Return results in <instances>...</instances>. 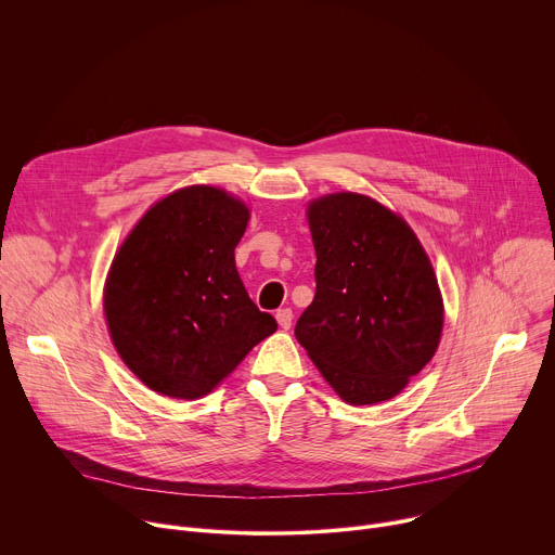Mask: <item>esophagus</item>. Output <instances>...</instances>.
Listing matches in <instances>:
<instances>
[{"mask_svg":"<svg viewBox=\"0 0 555 555\" xmlns=\"http://www.w3.org/2000/svg\"><path fill=\"white\" fill-rule=\"evenodd\" d=\"M292 319H294L292 309H287V307H285V309H279V311H276V323H279V327H281V330H285V332H287V330L292 327Z\"/></svg>","mask_w":555,"mask_h":555,"instance_id":"esophagus-1","label":"esophagus"}]
</instances>
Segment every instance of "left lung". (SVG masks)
I'll list each match as a JSON object with an SVG mask.
<instances>
[{"label":"left lung","instance_id":"left-lung-1","mask_svg":"<svg viewBox=\"0 0 555 555\" xmlns=\"http://www.w3.org/2000/svg\"><path fill=\"white\" fill-rule=\"evenodd\" d=\"M315 296L296 340L351 406L392 400L437 353L443 298L409 221L377 199L340 191L307 204Z\"/></svg>","mask_w":555,"mask_h":555}]
</instances>
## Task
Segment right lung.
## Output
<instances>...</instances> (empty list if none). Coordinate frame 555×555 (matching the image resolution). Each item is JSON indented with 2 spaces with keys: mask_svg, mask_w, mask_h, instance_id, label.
Returning a JSON list of instances; mask_svg holds the SVG:
<instances>
[{
  "mask_svg": "<svg viewBox=\"0 0 555 555\" xmlns=\"http://www.w3.org/2000/svg\"><path fill=\"white\" fill-rule=\"evenodd\" d=\"M248 221L244 199L193 184L157 199L118 246L105 321L120 360L151 390L199 400L276 332L234 266Z\"/></svg>",
  "mask_w": 555,
  "mask_h": 555,
  "instance_id": "add662e5",
  "label": "right lung"
}]
</instances>
